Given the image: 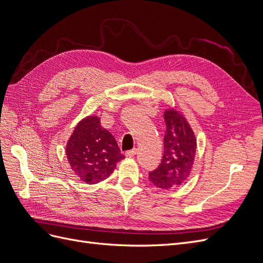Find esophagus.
I'll use <instances>...</instances> for the list:
<instances>
[{
  "label": "esophagus",
  "mask_w": 263,
  "mask_h": 263,
  "mask_svg": "<svg viewBox=\"0 0 263 263\" xmlns=\"http://www.w3.org/2000/svg\"><path fill=\"white\" fill-rule=\"evenodd\" d=\"M136 154H137V149H136V148H134V149H132V150L126 151L125 156H126V157H128V158H133V157L136 156Z\"/></svg>",
  "instance_id": "obj_1"
}]
</instances>
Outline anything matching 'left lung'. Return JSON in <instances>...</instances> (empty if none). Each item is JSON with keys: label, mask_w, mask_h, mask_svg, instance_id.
<instances>
[{"label": "left lung", "mask_w": 263, "mask_h": 263, "mask_svg": "<svg viewBox=\"0 0 263 263\" xmlns=\"http://www.w3.org/2000/svg\"><path fill=\"white\" fill-rule=\"evenodd\" d=\"M165 135L160 165L149 173L154 185L169 190L181 185L191 176L196 155V137L185 116L176 107L163 112Z\"/></svg>", "instance_id": "obj_1"}]
</instances>
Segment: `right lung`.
I'll list each match as a JSON object with an SVG mask.
<instances>
[{"mask_svg":"<svg viewBox=\"0 0 263 263\" xmlns=\"http://www.w3.org/2000/svg\"><path fill=\"white\" fill-rule=\"evenodd\" d=\"M100 119L97 115L81 119L66 146L71 169L86 184H97L107 179L125 158L113 135L101 126Z\"/></svg>","mask_w":263,"mask_h":263,"instance_id":"obj_1","label":"right lung"}]
</instances>
